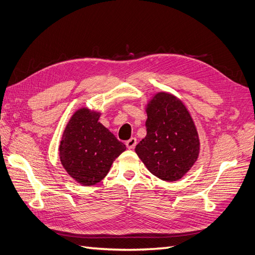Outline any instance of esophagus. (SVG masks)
Wrapping results in <instances>:
<instances>
[{"label": "esophagus", "mask_w": 255, "mask_h": 255, "mask_svg": "<svg viewBox=\"0 0 255 255\" xmlns=\"http://www.w3.org/2000/svg\"><path fill=\"white\" fill-rule=\"evenodd\" d=\"M136 143H137V139H136L135 137L129 138L128 140H127V141H126V145L128 146V149H134V148H135V145H136Z\"/></svg>", "instance_id": "1"}]
</instances>
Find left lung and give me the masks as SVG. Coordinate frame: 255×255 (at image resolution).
<instances>
[{
  "instance_id": "8db88e82",
  "label": "left lung",
  "mask_w": 255,
  "mask_h": 255,
  "mask_svg": "<svg viewBox=\"0 0 255 255\" xmlns=\"http://www.w3.org/2000/svg\"><path fill=\"white\" fill-rule=\"evenodd\" d=\"M146 135L136 145L148 170L158 179H182L197 161L200 140L186 106L175 96L157 92L146 104Z\"/></svg>"
}]
</instances>
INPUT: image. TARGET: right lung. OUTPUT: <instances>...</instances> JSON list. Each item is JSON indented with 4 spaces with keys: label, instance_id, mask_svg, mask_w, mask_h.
<instances>
[{
    "label": "right lung",
    "instance_id": "obj_1",
    "mask_svg": "<svg viewBox=\"0 0 255 255\" xmlns=\"http://www.w3.org/2000/svg\"><path fill=\"white\" fill-rule=\"evenodd\" d=\"M100 115L86 107L76 111L67 123L59 144L61 165L84 186L101 182L114 160L127 149L99 122Z\"/></svg>",
    "mask_w": 255,
    "mask_h": 255
}]
</instances>
